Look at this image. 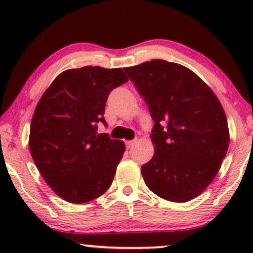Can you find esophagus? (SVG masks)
<instances>
[{
	"instance_id": "esophagus-1",
	"label": "esophagus",
	"mask_w": 253,
	"mask_h": 253,
	"mask_svg": "<svg viewBox=\"0 0 253 253\" xmlns=\"http://www.w3.org/2000/svg\"><path fill=\"white\" fill-rule=\"evenodd\" d=\"M136 140H130V141H126V147L127 149H130V147H133L135 145Z\"/></svg>"
}]
</instances>
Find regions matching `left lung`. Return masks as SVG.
Instances as JSON below:
<instances>
[{
  "instance_id": "obj_1",
  "label": "left lung",
  "mask_w": 253,
  "mask_h": 253,
  "mask_svg": "<svg viewBox=\"0 0 253 253\" xmlns=\"http://www.w3.org/2000/svg\"><path fill=\"white\" fill-rule=\"evenodd\" d=\"M155 121V155L141 167L147 188L171 202H188L213 182L229 145L219 98L195 72L155 59L125 68Z\"/></svg>"
}]
</instances>
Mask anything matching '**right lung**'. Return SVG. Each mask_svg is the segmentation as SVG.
I'll list each match as a JSON object with an SVG mask.
<instances>
[{
  "label": "right lung",
  "instance_id": "right-lung-1",
  "mask_svg": "<svg viewBox=\"0 0 253 253\" xmlns=\"http://www.w3.org/2000/svg\"><path fill=\"white\" fill-rule=\"evenodd\" d=\"M121 68L83 66L54 78L38 102L30 130L32 158L58 196L85 203L108 190L125 152L121 140L97 133L109 92L126 83Z\"/></svg>",
  "mask_w": 253,
  "mask_h": 253
}]
</instances>
